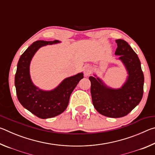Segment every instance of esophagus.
I'll use <instances>...</instances> for the list:
<instances>
[{
  "label": "esophagus",
  "mask_w": 155,
  "mask_h": 155,
  "mask_svg": "<svg viewBox=\"0 0 155 155\" xmlns=\"http://www.w3.org/2000/svg\"><path fill=\"white\" fill-rule=\"evenodd\" d=\"M91 74V68L89 65H86L84 68V75L85 77H88Z\"/></svg>",
  "instance_id": "obj_1"
}]
</instances>
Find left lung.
<instances>
[{
    "label": "left lung",
    "instance_id": "1",
    "mask_svg": "<svg viewBox=\"0 0 155 155\" xmlns=\"http://www.w3.org/2000/svg\"><path fill=\"white\" fill-rule=\"evenodd\" d=\"M115 41L117 47L115 54L119 56L128 74L124 85L119 89H113L107 87L96 75L89 77L94 107L101 114L114 118L125 116L140 103L144 82L137 54L126 41L119 39Z\"/></svg>",
    "mask_w": 155,
    "mask_h": 155
}]
</instances>
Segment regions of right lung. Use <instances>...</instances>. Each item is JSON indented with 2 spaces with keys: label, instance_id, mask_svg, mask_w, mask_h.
I'll list each match as a JSON object with an SVG mask.
<instances>
[{
  "label": "right lung",
  "instance_id": "right-lung-1",
  "mask_svg": "<svg viewBox=\"0 0 155 155\" xmlns=\"http://www.w3.org/2000/svg\"><path fill=\"white\" fill-rule=\"evenodd\" d=\"M59 42V40L35 41L21 55L17 65L15 86L18 101L25 109L41 119L55 117L64 112L72 91L83 78V73H78L65 78L51 91L40 90L33 83L29 68L34 54L41 47Z\"/></svg>",
  "mask_w": 155,
  "mask_h": 155
}]
</instances>
